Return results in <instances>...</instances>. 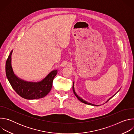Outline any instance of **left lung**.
I'll return each mask as SVG.
<instances>
[{"label": "left lung", "mask_w": 134, "mask_h": 134, "mask_svg": "<svg viewBox=\"0 0 134 134\" xmlns=\"http://www.w3.org/2000/svg\"><path fill=\"white\" fill-rule=\"evenodd\" d=\"M74 83H73V85H72V90H73V92H74V94L75 95V96L76 97H77V98L81 101V102H83V103H85V104H89V105H95V106H97V105H94V104H91V103H88V102H87L86 101H84V100H83L82 98H81L80 97H79V96H78V95H77V94H76V92H75V90H74ZM115 94H114V95H115ZM114 95H113V96H114ZM111 98H110V99H109V100H108V101H107V102H108L110 99H111ZM97 106H98V105H97Z\"/></svg>", "instance_id": "left-lung-1"}]
</instances>
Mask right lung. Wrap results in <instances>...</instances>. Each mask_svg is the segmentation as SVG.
<instances>
[{
  "label": "right lung",
  "instance_id": "1",
  "mask_svg": "<svg viewBox=\"0 0 134 134\" xmlns=\"http://www.w3.org/2000/svg\"><path fill=\"white\" fill-rule=\"evenodd\" d=\"M12 51L6 63L7 78L14 91L22 98L27 100L38 99L44 97L50 92L57 70H53L41 82L33 83L24 81L14 74L11 64Z\"/></svg>",
  "mask_w": 134,
  "mask_h": 134
}]
</instances>
